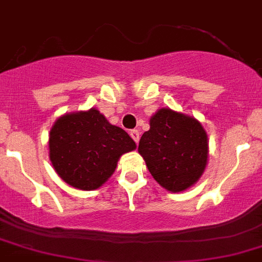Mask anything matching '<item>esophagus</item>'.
<instances>
[{
	"label": "esophagus",
	"mask_w": 262,
	"mask_h": 262,
	"mask_svg": "<svg viewBox=\"0 0 262 262\" xmlns=\"http://www.w3.org/2000/svg\"><path fill=\"white\" fill-rule=\"evenodd\" d=\"M129 135H131V138H133V139H134V142H135L136 144H138V142H139V138H140L139 131H138V129H133V131L129 133Z\"/></svg>",
	"instance_id": "esophagus-1"
}]
</instances>
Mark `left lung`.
<instances>
[{
    "instance_id": "8db88e82",
    "label": "left lung",
    "mask_w": 262,
    "mask_h": 262,
    "mask_svg": "<svg viewBox=\"0 0 262 262\" xmlns=\"http://www.w3.org/2000/svg\"><path fill=\"white\" fill-rule=\"evenodd\" d=\"M156 182L178 193L198 183L208 163V135L196 118L168 107L149 119L138 148Z\"/></svg>"
}]
</instances>
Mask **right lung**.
I'll return each mask as SVG.
<instances>
[{"label": "right lung", "mask_w": 262, "mask_h": 262, "mask_svg": "<svg viewBox=\"0 0 262 262\" xmlns=\"http://www.w3.org/2000/svg\"><path fill=\"white\" fill-rule=\"evenodd\" d=\"M136 144L97 108L59 116L49 135V156L58 176L82 191H94L111 178L123 154Z\"/></svg>", "instance_id": "obj_1"}]
</instances>
